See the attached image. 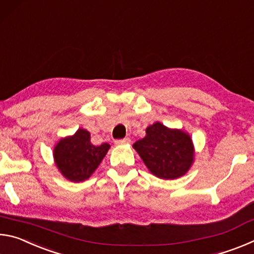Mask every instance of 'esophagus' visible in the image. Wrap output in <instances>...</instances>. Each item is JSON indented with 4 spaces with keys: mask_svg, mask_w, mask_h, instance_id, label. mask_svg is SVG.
<instances>
[{
    "mask_svg": "<svg viewBox=\"0 0 254 254\" xmlns=\"http://www.w3.org/2000/svg\"><path fill=\"white\" fill-rule=\"evenodd\" d=\"M131 140L128 139V137H124V139H120L115 141V144H119V145H122V144H127L130 143Z\"/></svg>",
    "mask_w": 254,
    "mask_h": 254,
    "instance_id": "obj_1",
    "label": "esophagus"
}]
</instances>
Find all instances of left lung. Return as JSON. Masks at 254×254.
I'll use <instances>...</instances> for the list:
<instances>
[{"label":"left lung","mask_w":254,"mask_h":254,"mask_svg":"<svg viewBox=\"0 0 254 254\" xmlns=\"http://www.w3.org/2000/svg\"><path fill=\"white\" fill-rule=\"evenodd\" d=\"M143 139L133 144L150 173L160 179L182 177L194 162V144L188 133L160 122L145 130Z\"/></svg>","instance_id":"8db88e82"}]
</instances>
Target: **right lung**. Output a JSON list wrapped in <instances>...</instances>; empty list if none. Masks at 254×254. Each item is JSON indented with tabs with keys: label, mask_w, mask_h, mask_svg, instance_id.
I'll use <instances>...</instances> for the list:
<instances>
[{
	"label": "right lung",
	"mask_w": 254,
	"mask_h": 254,
	"mask_svg": "<svg viewBox=\"0 0 254 254\" xmlns=\"http://www.w3.org/2000/svg\"><path fill=\"white\" fill-rule=\"evenodd\" d=\"M111 145L102 143L94 145L91 133L78 128L74 135L63 137L54 148V159L64 177L79 183L91 177L100 166Z\"/></svg>",
	"instance_id": "obj_1"
}]
</instances>
